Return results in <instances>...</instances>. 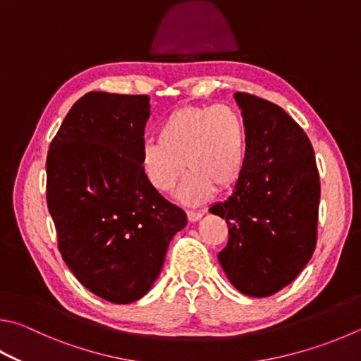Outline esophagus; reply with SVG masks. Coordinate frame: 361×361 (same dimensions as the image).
I'll return each mask as SVG.
<instances>
[{"mask_svg": "<svg viewBox=\"0 0 361 361\" xmlns=\"http://www.w3.org/2000/svg\"><path fill=\"white\" fill-rule=\"evenodd\" d=\"M202 216L203 214L200 212H192V209H188V219L191 222H197Z\"/></svg>", "mask_w": 361, "mask_h": 361, "instance_id": "obj_1", "label": "esophagus"}]
</instances>
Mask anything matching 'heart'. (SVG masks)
I'll list each match as a JSON object with an SVG mask.
<instances>
[{"label":"heart","instance_id":"b5f03b06","mask_svg":"<svg viewBox=\"0 0 361 361\" xmlns=\"http://www.w3.org/2000/svg\"><path fill=\"white\" fill-rule=\"evenodd\" d=\"M159 140L140 147V167L156 191L169 192L185 170L178 189L185 203H202L232 189L247 164V128L243 115L232 106H186L169 114L158 128Z\"/></svg>","mask_w":361,"mask_h":361}]
</instances>
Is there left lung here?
I'll use <instances>...</instances> for the list:
<instances>
[{"instance_id": "left-lung-1", "label": "left lung", "mask_w": 361, "mask_h": 361, "mask_svg": "<svg viewBox=\"0 0 361 361\" xmlns=\"http://www.w3.org/2000/svg\"><path fill=\"white\" fill-rule=\"evenodd\" d=\"M247 128V164L231 197L209 213L228 226L218 254L235 289L270 297L298 276L317 240L320 181L307 135L283 109L235 93Z\"/></svg>"}]
</instances>
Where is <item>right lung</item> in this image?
I'll list each match as a JSON object with an SVG mask.
<instances>
[{"label": "right lung", "mask_w": 361, "mask_h": 361, "mask_svg": "<svg viewBox=\"0 0 361 361\" xmlns=\"http://www.w3.org/2000/svg\"><path fill=\"white\" fill-rule=\"evenodd\" d=\"M148 118L147 94L91 91L47 154V205L63 260L82 286L116 305L152 289L170 240L188 224L142 172Z\"/></svg>", "instance_id": "obj_1"}]
</instances>
